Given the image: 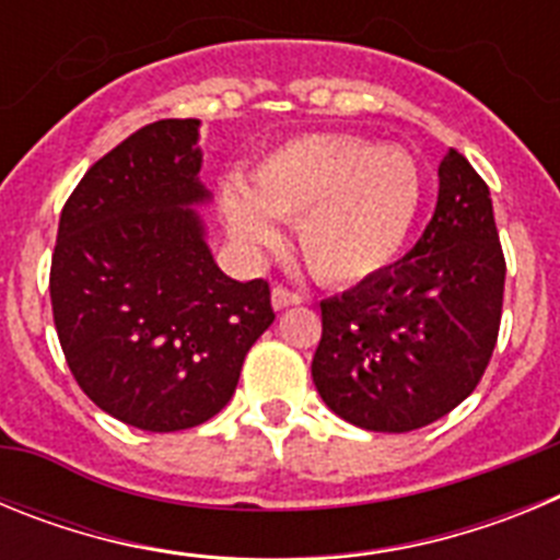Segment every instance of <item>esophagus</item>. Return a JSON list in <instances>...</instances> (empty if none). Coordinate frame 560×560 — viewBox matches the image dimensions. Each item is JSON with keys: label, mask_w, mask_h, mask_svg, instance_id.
I'll list each match as a JSON object with an SVG mask.
<instances>
[{"label": "esophagus", "mask_w": 560, "mask_h": 560, "mask_svg": "<svg viewBox=\"0 0 560 560\" xmlns=\"http://www.w3.org/2000/svg\"><path fill=\"white\" fill-rule=\"evenodd\" d=\"M300 303H303V294H296V291L285 289V285H275V289H271V305H275V311L291 308V305Z\"/></svg>", "instance_id": "obj_1"}]
</instances>
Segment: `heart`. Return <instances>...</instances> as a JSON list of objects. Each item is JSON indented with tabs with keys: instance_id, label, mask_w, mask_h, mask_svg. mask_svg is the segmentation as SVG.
Returning <instances> with one entry per match:
<instances>
[{
	"instance_id": "b5f03b06",
	"label": "heart",
	"mask_w": 560,
	"mask_h": 560,
	"mask_svg": "<svg viewBox=\"0 0 560 560\" xmlns=\"http://www.w3.org/2000/svg\"><path fill=\"white\" fill-rule=\"evenodd\" d=\"M423 205V176L404 148L348 133H311L269 151L252 187H224L232 235L249 249L280 241L275 219L296 221V244L319 280L355 285L393 266Z\"/></svg>"
}]
</instances>
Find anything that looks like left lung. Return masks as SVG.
<instances>
[{"label": "left lung", "instance_id": "1", "mask_svg": "<svg viewBox=\"0 0 560 560\" xmlns=\"http://www.w3.org/2000/svg\"><path fill=\"white\" fill-rule=\"evenodd\" d=\"M438 176L432 221L404 260L319 303L316 393L370 432H412L448 415L497 348L504 255L491 190L454 148Z\"/></svg>", "mask_w": 560, "mask_h": 560}]
</instances>
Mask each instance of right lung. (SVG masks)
I'll use <instances>...</instances> for the list:
<instances>
[{
	"label": "right lung",
	"mask_w": 560,
	"mask_h": 560,
	"mask_svg": "<svg viewBox=\"0 0 560 560\" xmlns=\"http://www.w3.org/2000/svg\"><path fill=\"white\" fill-rule=\"evenodd\" d=\"M199 120H156L97 160L58 221L49 300L78 387L142 432L199 427L230 404L275 323L266 280L215 266L192 205Z\"/></svg>",
	"instance_id": "1"
}]
</instances>
